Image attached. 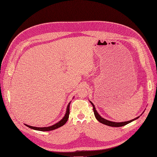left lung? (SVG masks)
Instances as JSON below:
<instances>
[{"label": "left lung", "mask_w": 157, "mask_h": 157, "mask_svg": "<svg viewBox=\"0 0 157 157\" xmlns=\"http://www.w3.org/2000/svg\"><path fill=\"white\" fill-rule=\"evenodd\" d=\"M93 106V110H94V114H95V118H97V120L100 121L101 123H103V124L104 125H108V126H110V127H122V126H124V125H127L128 123L133 121L134 120H137V118H139V117L132 120H130V121H124V122H113V121H109V120H107L103 118H102L99 114H98V113H97V111H96L95 109V105H94V104L90 102Z\"/></svg>", "instance_id": "1"}]
</instances>
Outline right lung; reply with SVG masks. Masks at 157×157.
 <instances>
[{
    "mask_svg": "<svg viewBox=\"0 0 157 157\" xmlns=\"http://www.w3.org/2000/svg\"><path fill=\"white\" fill-rule=\"evenodd\" d=\"M70 104L71 102L69 103L68 105H67V111H66V113L65 114L64 117L58 123H55V125H52L50 127H32V126H30L28 125H25L27 127L32 128V129H34L36 130H39V131H49V130H55L57 128H59L62 126H63L65 123L67 122V121L68 120L69 118V113H70V109H69V107H70Z\"/></svg>",
    "mask_w": 157,
    "mask_h": 157,
    "instance_id": "add662e5",
    "label": "right lung"
}]
</instances>
